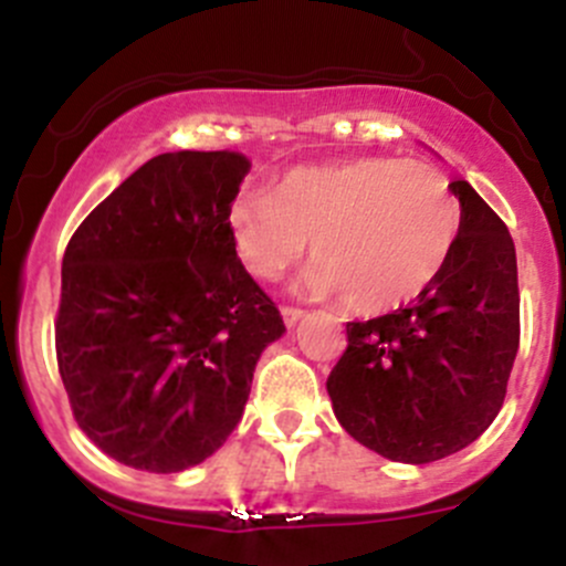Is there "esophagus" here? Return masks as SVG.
<instances>
[{
  "instance_id": "1",
  "label": "esophagus",
  "mask_w": 566,
  "mask_h": 566,
  "mask_svg": "<svg viewBox=\"0 0 566 566\" xmlns=\"http://www.w3.org/2000/svg\"><path fill=\"white\" fill-rule=\"evenodd\" d=\"M304 315L306 312L298 310V306H282V317H284V325H287V328H293V325L298 323Z\"/></svg>"
}]
</instances>
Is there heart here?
I'll return each mask as SVG.
<instances>
[{
  "label": "heart",
  "instance_id": "b5f03b06",
  "mask_svg": "<svg viewBox=\"0 0 566 566\" xmlns=\"http://www.w3.org/2000/svg\"><path fill=\"white\" fill-rule=\"evenodd\" d=\"M227 224L251 276L276 282L312 243L306 287L380 315L441 279L460 243L462 205L430 164L350 158L290 169L271 193H238Z\"/></svg>",
  "mask_w": 566,
  "mask_h": 566
}]
</instances>
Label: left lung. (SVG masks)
<instances>
[{
    "instance_id": "left-lung-1",
    "label": "left lung",
    "mask_w": 566,
    "mask_h": 566,
    "mask_svg": "<svg viewBox=\"0 0 566 566\" xmlns=\"http://www.w3.org/2000/svg\"><path fill=\"white\" fill-rule=\"evenodd\" d=\"M462 232L452 262L410 306L347 323L328 375L347 436L394 462H432L476 441L499 416L521 345V290L510 230L452 182Z\"/></svg>"
}]
</instances>
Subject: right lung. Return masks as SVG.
Segmentation results:
<instances>
[{"mask_svg": "<svg viewBox=\"0 0 566 566\" xmlns=\"http://www.w3.org/2000/svg\"><path fill=\"white\" fill-rule=\"evenodd\" d=\"M247 175L241 153H164L67 243L56 364L76 424L123 465L175 473L210 458L284 334L227 224Z\"/></svg>", "mask_w": 566, "mask_h": 566, "instance_id": "1", "label": "right lung"}]
</instances>
